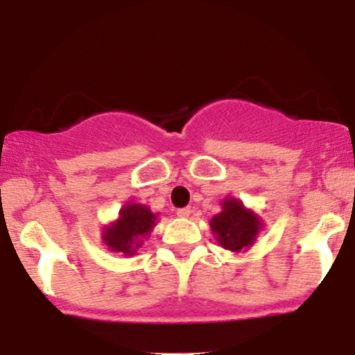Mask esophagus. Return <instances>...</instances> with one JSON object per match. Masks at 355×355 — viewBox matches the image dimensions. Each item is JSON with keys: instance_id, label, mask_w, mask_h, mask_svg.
<instances>
[{"instance_id": "obj_1", "label": "esophagus", "mask_w": 355, "mask_h": 355, "mask_svg": "<svg viewBox=\"0 0 355 355\" xmlns=\"http://www.w3.org/2000/svg\"><path fill=\"white\" fill-rule=\"evenodd\" d=\"M177 215L180 218H189L190 215H191V209H190V207H185V209H178L177 210Z\"/></svg>"}]
</instances>
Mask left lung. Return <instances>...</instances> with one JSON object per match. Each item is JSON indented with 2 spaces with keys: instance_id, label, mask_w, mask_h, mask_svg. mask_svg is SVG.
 I'll use <instances>...</instances> for the list:
<instances>
[{
  "instance_id": "obj_1",
  "label": "left lung",
  "mask_w": 355,
  "mask_h": 355,
  "mask_svg": "<svg viewBox=\"0 0 355 355\" xmlns=\"http://www.w3.org/2000/svg\"><path fill=\"white\" fill-rule=\"evenodd\" d=\"M210 229L220 247L240 254L254 245L263 230V220L242 200L227 197L222 202V211L210 220Z\"/></svg>"
}]
</instances>
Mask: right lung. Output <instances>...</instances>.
<instances>
[{"label":"right lung","instance_id":"right-lung-1","mask_svg":"<svg viewBox=\"0 0 355 355\" xmlns=\"http://www.w3.org/2000/svg\"><path fill=\"white\" fill-rule=\"evenodd\" d=\"M158 222V214H153L144 203H126L118 211L116 220L103 227L101 240L108 250L125 257H132L144 245Z\"/></svg>","mask_w":355,"mask_h":355}]
</instances>
